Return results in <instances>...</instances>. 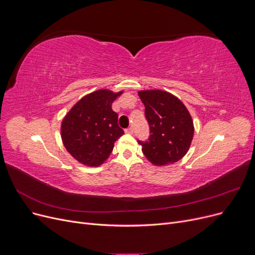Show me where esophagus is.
<instances>
[{"label":"esophagus","instance_id":"1","mask_svg":"<svg viewBox=\"0 0 255 255\" xmlns=\"http://www.w3.org/2000/svg\"><path fill=\"white\" fill-rule=\"evenodd\" d=\"M126 133L127 134H133V128H128L126 129Z\"/></svg>","mask_w":255,"mask_h":255}]
</instances>
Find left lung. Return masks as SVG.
I'll list each match as a JSON object with an SVG mask.
<instances>
[{
  "mask_svg": "<svg viewBox=\"0 0 255 255\" xmlns=\"http://www.w3.org/2000/svg\"><path fill=\"white\" fill-rule=\"evenodd\" d=\"M150 127L149 140L138 141L150 163L167 166L186 155L195 127L186 106L172 94L160 89L138 91Z\"/></svg>",
  "mask_w": 255,
  "mask_h": 255,
  "instance_id": "1",
  "label": "left lung"
}]
</instances>
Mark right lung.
<instances>
[{
    "label": "right lung",
    "mask_w": 255,
    "mask_h": 255,
    "mask_svg": "<svg viewBox=\"0 0 255 255\" xmlns=\"http://www.w3.org/2000/svg\"><path fill=\"white\" fill-rule=\"evenodd\" d=\"M123 90L99 89L79 100L61 121L60 136L66 150L79 163L99 167L110 157L116 140L125 134L118 114L112 109Z\"/></svg>",
    "instance_id": "add662e5"
}]
</instances>
